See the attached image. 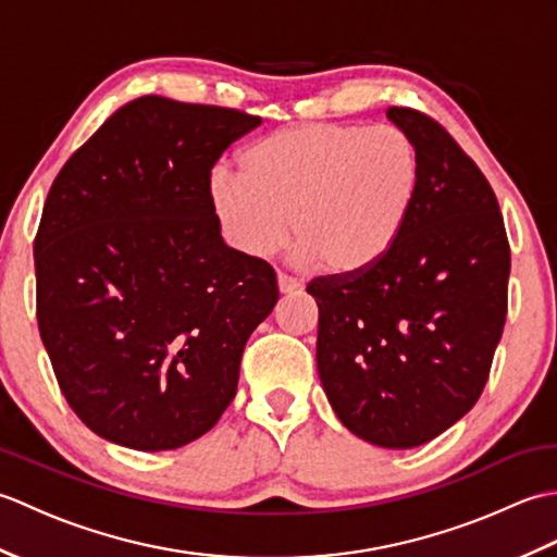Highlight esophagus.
<instances>
[{
    "label": "esophagus",
    "instance_id": "esophagus-1",
    "mask_svg": "<svg viewBox=\"0 0 557 557\" xmlns=\"http://www.w3.org/2000/svg\"><path fill=\"white\" fill-rule=\"evenodd\" d=\"M277 287H280V294H294L297 289H301V282L297 277L285 275V272H280Z\"/></svg>",
    "mask_w": 557,
    "mask_h": 557
}]
</instances>
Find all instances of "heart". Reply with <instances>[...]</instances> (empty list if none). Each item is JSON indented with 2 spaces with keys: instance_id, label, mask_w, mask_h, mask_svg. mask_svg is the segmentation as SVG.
Returning a JSON list of instances; mask_svg holds the SVG:
<instances>
[{
  "instance_id": "heart-1",
  "label": "heart",
  "mask_w": 557,
  "mask_h": 557,
  "mask_svg": "<svg viewBox=\"0 0 557 557\" xmlns=\"http://www.w3.org/2000/svg\"><path fill=\"white\" fill-rule=\"evenodd\" d=\"M419 188L421 158L407 132L318 122L256 140L239 156V174L212 172L208 200L242 256L277 251L292 224L299 260L357 275L393 251Z\"/></svg>"
}]
</instances>
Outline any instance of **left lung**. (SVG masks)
Returning <instances> with one entry per match:
<instances>
[{"label":"left lung","mask_w":557,"mask_h":557,"mask_svg":"<svg viewBox=\"0 0 557 557\" xmlns=\"http://www.w3.org/2000/svg\"><path fill=\"white\" fill-rule=\"evenodd\" d=\"M387 120L419 148L417 206L381 263L313 280L318 375L337 419L381 447L433 441L476 405L507 315L510 244L498 198L445 126Z\"/></svg>","instance_id":"left-lung-1"}]
</instances>
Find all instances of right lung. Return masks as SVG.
<instances>
[{
    "label": "right lung",
    "mask_w": 557,
    "mask_h": 557,
    "mask_svg": "<svg viewBox=\"0 0 557 557\" xmlns=\"http://www.w3.org/2000/svg\"><path fill=\"white\" fill-rule=\"evenodd\" d=\"M260 116L146 96L126 102L47 194L35 234L38 327L92 433L158 453L218 423L246 339L277 304L263 258L222 242L210 170Z\"/></svg>",
    "instance_id": "right-lung-1"
}]
</instances>
